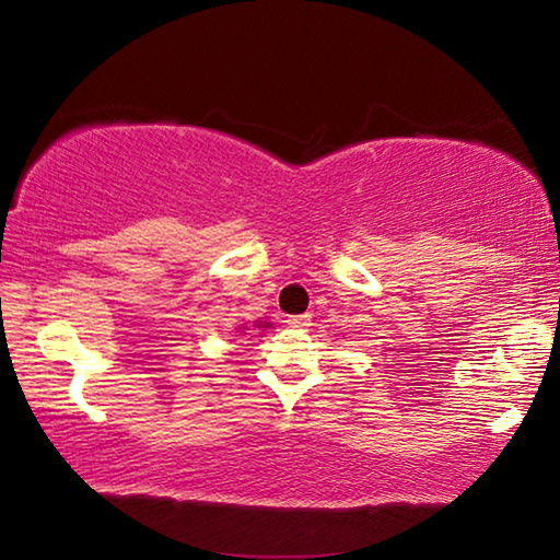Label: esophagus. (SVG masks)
Masks as SVG:
<instances>
[{
    "mask_svg": "<svg viewBox=\"0 0 560 560\" xmlns=\"http://www.w3.org/2000/svg\"><path fill=\"white\" fill-rule=\"evenodd\" d=\"M287 324L291 328H308L311 326V316L308 314H301V316H289Z\"/></svg>",
    "mask_w": 560,
    "mask_h": 560,
    "instance_id": "1",
    "label": "esophagus"
}]
</instances>
